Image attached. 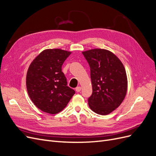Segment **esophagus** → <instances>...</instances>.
I'll return each mask as SVG.
<instances>
[{"label":"esophagus","instance_id":"obj_1","mask_svg":"<svg viewBox=\"0 0 156 156\" xmlns=\"http://www.w3.org/2000/svg\"><path fill=\"white\" fill-rule=\"evenodd\" d=\"M75 90H76L77 92H79L81 90V87H77L76 88H75Z\"/></svg>","mask_w":156,"mask_h":156}]
</instances>
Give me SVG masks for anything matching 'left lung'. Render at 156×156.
<instances>
[{"label": "left lung", "mask_w": 156, "mask_h": 156, "mask_svg": "<svg viewBox=\"0 0 156 156\" xmlns=\"http://www.w3.org/2000/svg\"><path fill=\"white\" fill-rule=\"evenodd\" d=\"M90 68L92 94L88 105L98 115H107L124 101L127 90V78L121 60L111 51L92 49L83 51Z\"/></svg>", "instance_id": "left-lung-1"}]
</instances>
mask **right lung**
<instances>
[{
	"label": "right lung",
	"mask_w": 156,
	"mask_h": 156,
	"mask_svg": "<svg viewBox=\"0 0 156 156\" xmlns=\"http://www.w3.org/2000/svg\"><path fill=\"white\" fill-rule=\"evenodd\" d=\"M72 52L60 49H45L33 60L27 71L26 85L34 104L51 115L66 107L75 91L67 86L62 66Z\"/></svg>",
	"instance_id": "1"
}]
</instances>
